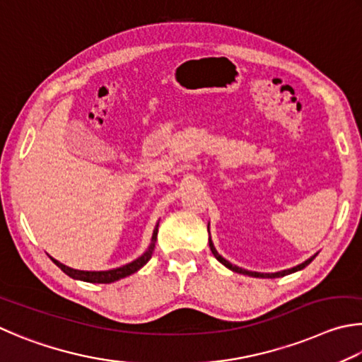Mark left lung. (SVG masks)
I'll list each match as a JSON object with an SVG mask.
<instances>
[{"label": "left lung", "instance_id": "8db88e82", "mask_svg": "<svg viewBox=\"0 0 362 362\" xmlns=\"http://www.w3.org/2000/svg\"><path fill=\"white\" fill-rule=\"evenodd\" d=\"M208 232H210V224H208ZM210 250H211V252H213V256L216 257L221 264L226 265V267L229 269V270H232V272H237V274H242V275L255 276V278H280V276H284V275L294 274V272H299V270H302V269H305L307 265H308L310 262H312L313 259L316 257V255H318V252H316L315 256H312V257H310V259H307L305 262H302V264H299V265H296V267H293V269L281 270V272H275V274H261V272H251V270H245V269H242V267H237V265L230 264L229 261H227V259H224L223 256L219 255V252L216 251V248H214V245H213V242H211V237H210Z\"/></svg>", "mask_w": 362, "mask_h": 362}]
</instances>
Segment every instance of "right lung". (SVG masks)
<instances>
[{"label":"right lung","instance_id":"1","mask_svg":"<svg viewBox=\"0 0 362 362\" xmlns=\"http://www.w3.org/2000/svg\"><path fill=\"white\" fill-rule=\"evenodd\" d=\"M157 232H158V223L154 227V232H152V238H151V245L148 246V250H146L141 256L135 261H132L129 264L122 265V267H117V269H111V270H76L68 267V265L62 264L57 261V259H52V262L57 265V267L62 269V272H65L68 276H71L73 280H79V281H87V283H114L120 280V278H125L132 274H135L139 269L143 267V265L148 264V261L152 256V252H154L156 248V240H157Z\"/></svg>","mask_w":362,"mask_h":362}]
</instances>
